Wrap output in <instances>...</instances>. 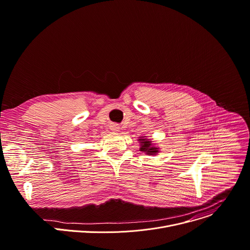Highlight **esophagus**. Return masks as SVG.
I'll return each instance as SVG.
<instances>
[{"label": "esophagus", "mask_w": 250, "mask_h": 250, "mask_svg": "<svg viewBox=\"0 0 250 250\" xmlns=\"http://www.w3.org/2000/svg\"><path fill=\"white\" fill-rule=\"evenodd\" d=\"M120 127L117 125H111V129H113V130H118Z\"/></svg>", "instance_id": "esophagus-1"}]
</instances>
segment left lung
<instances>
[{"instance_id":"left-lung-1","label":"left lung","mask_w":250,"mask_h":250,"mask_svg":"<svg viewBox=\"0 0 250 250\" xmlns=\"http://www.w3.org/2000/svg\"><path fill=\"white\" fill-rule=\"evenodd\" d=\"M139 142L141 144V147H140L141 151L146 152L148 155H153V154H156L158 152V147H155L152 145L150 140H147L145 137H141Z\"/></svg>"}]
</instances>
